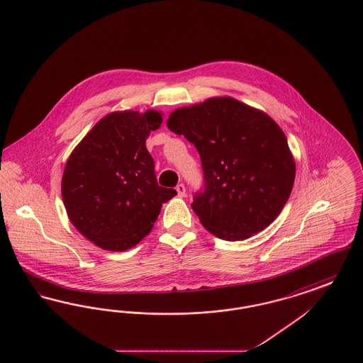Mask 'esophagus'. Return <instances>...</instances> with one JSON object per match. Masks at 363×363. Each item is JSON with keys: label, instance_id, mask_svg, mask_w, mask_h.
Listing matches in <instances>:
<instances>
[{"label": "esophagus", "instance_id": "esophagus-1", "mask_svg": "<svg viewBox=\"0 0 363 363\" xmlns=\"http://www.w3.org/2000/svg\"><path fill=\"white\" fill-rule=\"evenodd\" d=\"M177 193H178V196L179 197H184L185 196V193H186V189H185V185L184 184H179V185H177Z\"/></svg>", "mask_w": 363, "mask_h": 363}]
</instances>
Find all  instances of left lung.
<instances>
[{"instance_id": "left-lung-1", "label": "left lung", "mask_w": 363, "mask_h": 363, "mask_svg": "<svg viewBox=\"0 0 363 363\" xmlns=\"http://www.w3.org/2000/svg\"><path fill=\"white\" fill-rule=\"evenodd\" d=\"M167 128L200 154L204 186L191 208L209 233L242 241L277 219L293 190L295 163L271 117L225 96L177 108Z\"/></svg>"}]
</instances>
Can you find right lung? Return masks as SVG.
I'll list each match as a JSON object with an SVG mask.
<instances>
[{
    "instance_id": "add662e5",
    "label": "right lung",
    "mask_w": 363,
    "mask_h": 363,
    "mask_svg": "<svg viewBox=\"0 0 363 363\" xmlns=\"http://www.w3.org/2000/svg\"><path fill=\"white\" fill-rule=\"evenodd\" d=\"M163 122L155 110L117 111L98 122L74 148L62 177V199L73 225L99 247L138 245L177 191L157 185L145 147Z\"/></svg>"
}]
</instances>
